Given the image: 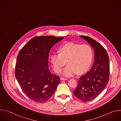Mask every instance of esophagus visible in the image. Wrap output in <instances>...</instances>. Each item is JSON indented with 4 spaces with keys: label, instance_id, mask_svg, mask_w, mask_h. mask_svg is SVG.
Returning <instances> with one entry per match:
<instances>
[{
    "label": "esophagus",
    "instance_id": "1",
    "mask_svg": "<svg viewBox=\"0 0 121 121\" xmlns=\"http://www.w3.org/2000/svg\"><path fill=\"white\" fill-rule=\"evenodd\" d=\"M60 79L61 80H66L67 79V78H60Z\"/></svg>",
    "mask_w": 121,
    "mask_h": 121
}]
</instances>
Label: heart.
Segmentation results:
<instances>
[{
  "instance_id": "heart-1",
  "label": "heart",
  "mask_w": 121,
  "mask_h": 121,
  "mask_svg": "<svg viewBox=\"0 0 121 121\" xmlns=\"http://www.w3.org/2000/svg\"><path fill=\"white\" fill-rule=\"evenodd\" d=\"M60 54H54L51 60L55 71L58 73L66 64L63 74L70 77L77 73L82 74L87 72L90 68L93 58L91 47L87 44H79L69 43L61 47Z\"/></svg>"
}]
</instances>
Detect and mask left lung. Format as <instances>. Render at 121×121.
<instances>
[{"label": "left lung", "mask_w": 121, "mask_h": 121, "mask_svg": "<svg viewBox=\"0 0 121 121\" xmlns=\"http://www.w3.org/2000/svg\"><path fill=\"white\" fill-rule=\"evenodd\" d=\"M94 49V61L91 69L79 78L74 94L84 102L97 98L106 88L109 79V56L105 48L95 40L81 36Z\"/></svg>", "instance_id": "left-lung-1"}]
</instances>
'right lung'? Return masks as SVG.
<instances>
[{"label":"right lung","instance_id":"1","mask_svg":"<svg viewBox=\"0 0 121 121\" xmlns=\"http://www.w3.org/2000/svg\"><path fill=\"white\" fill-rule=\"evenodd\" d=\"M63 39L52 36L33 37L17 56L16 78L23 92L34 101H47L60 82L59 76L50 72L48 63L51 49Z\"/></svg>","mask_w":121,"mask_h":121}]
</instances>
